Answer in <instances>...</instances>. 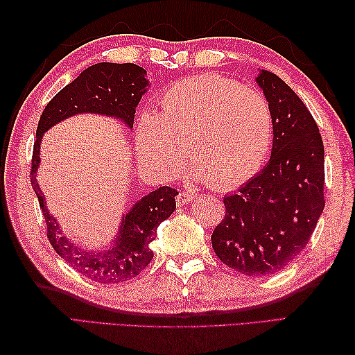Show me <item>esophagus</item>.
Listing matches in <instances>:
<instances>
[{"label": "esophagus", "instance_id": "1", "mask_svg": "<svg viewBox=\"0 0 355 355\" xmlns=\"http://www.w3.org/2000/svg\"><path fill=\"white\" fill-rule=\"evenodd\" d=\"M195 198V193L192 192H180L177 195V205L178 206H183V205H187V202H191L192 200Z\"/></svg>", "mask_w": 355, "mask_h": 355}]
</instances>
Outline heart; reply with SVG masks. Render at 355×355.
Masks as SVG:
<instances>
[{
    "instance_id": "obj_1",
    "label": "heart",
    "mask_w": 355,
    "mask_h": 355,
    "mask_svg": "<svg viewBox=\"0 0 355 355\" xmlns=\"http://www.w3.org/2000/svg\"><path fill=\"white\" fill-rule=\"evenodd\" d=\"M162 108L141 112L135 128L140 162L157 175H178L187 153L195 175L230 189L267 162L273 116L258 89L218 74L193 76L166 88Z\"/></svg>"
}]
</instances>
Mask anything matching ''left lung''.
<instances>
[{"instance_id": "obj_1", "label": "left lung", "mask_w": 355, "mask_h": 355, "mask_svg": "<svg viewBox=\"0 0 355 355\" xmlns=\"http://www.w3.org/2000/svg\"><path fill=\"white\" fill-rule=\"evenodd\" d=\"M256 82L273 116L270 162L224 197V220L212 233L221 262L252 277L288 266L308 244L325 207V149L318 123L275 73L262 70Z\"/></svg>"}]
</instances>
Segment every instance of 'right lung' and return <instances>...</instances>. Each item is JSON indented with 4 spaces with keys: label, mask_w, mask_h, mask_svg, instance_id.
I'll list each match as a JSON object with an SVG mask.
<instances>
[{
    "label": "right lung",
    "mask_w": 355,
    "mask_h": 355,
    "mask_svg": "<svg viewBox=\"0 0 355 355\" xmlns=\"http://www.w3.org/2000/svg\"><path fill=\"white\" fill-rule=\"evenodd\" d=\"M145 76L146 70L135 64L99 62L88 67L47 103L36 128L30 182L44 214L50 244L70 267L99 284L125 282L148 267L154 254L149 244L157 236L158 225L175 210L178 192L173 187L162 186L145 195L123 215L119 235L112 244L101 252H88L64 236L56 218L50 215L45 206V198L36 182L41 140L53 125L85 112L116 117L132 130L135 108L149 85Z\"/></svg>",
    "instance_id": "right-lung-1"
}]
</instances>
